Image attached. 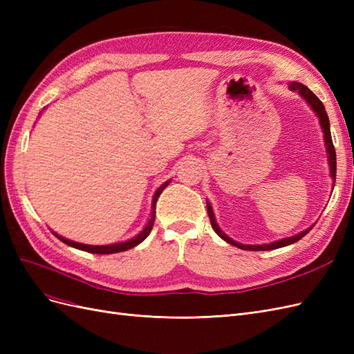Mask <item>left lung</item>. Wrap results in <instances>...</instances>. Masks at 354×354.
<instances>
[{
  "label": "left lung",
  "instance_id": "8db88e82",
  "mask_svg": "<svg viewBox=\"0 0 354 354\" xmlns=\"http://www.w3.org/2000/svg\"><path fill=\"white\" fill-rule=\"evenodd\" d=\"M289 88H291L292 91H298L299 94H301L303 97L307 100V103H308L310 106H312L313 111H315V112L317 113V116H319L320 127H322L324 134H325V145H326V151H328V160H329V165H330V176H332V178H334V185H335V176H337V155H335L334 143H332L330 128H329V118H328V113H326V111H325V106H324L322 102L319 100L317 95H316L312 90L307 88L306 85H303V84H299V82H291V85H289ZM207 209H208V217H209V221H211V226H212L214 232H216V233L218 234V236H220L221 239L226 241L227 243H230V245H233V246H238V248L246 250V251H269V250L282 248V246L291 245V243L299 241L303 236H306V234H307L310 230L313 229V226H312V227L306 229L304 232L295 234V236H292V238H285V239H281V241H276V242H273V243H267V245H242V243H238L236 241L230 239V238L227 236V234H224V233L220 230L218 224L216 223V218H214V214H212V209H211V207H209V203H207Z\"/></svg>",
  "mask_w": 354,
  "mask_h": 354
}]
</instances>
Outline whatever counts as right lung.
Returning a JSON list of instances; mask_svg holds the SVG:
<instances>
[{
    "instance_id": "right-lung-1",
    "label": "right lung",
    "mask_w": 354,
    "mask_h": 354,
    "mask_svg": "<svg viewBox=\"0 0 354 354\" xmlns=\"http://www.w3.org/2000/svg\"><path fill=\"white\" fill-rule=\"evenodd\" d=\"M168 183H169V181H165V183L156 190V194H155V196H153V202H152V216H151V220H149V223H147V226L145 227V230H143L140 234H138V236H136L134 239H131V241H127V242H122V243L100 245V246H99V245H84V243L73 242V241L62 238V236H59V234L55 233L56 238L60 239L62 242H65V243L69 245V246H73V248L81 250V251H87V252H91V254H115V252H121V251L131 250V248H134V246H137L140 242H143V241L149 236V233H151V230H152V227H153V221H155V207H156V201H158L159 195L162 194V190L168 186Z\"/></svg>"
}]
</instances>
